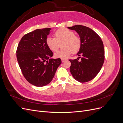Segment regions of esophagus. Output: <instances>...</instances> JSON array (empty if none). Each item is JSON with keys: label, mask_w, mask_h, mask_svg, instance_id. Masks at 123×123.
Here are the masks:
<instances>
[{"label": "esophagus", "mask_w": 123, "mask_h": 123, "mask_svg": "<svg viewBox=\"0 0 123 123\" xmlns=\"http://www.w3.org/2000/svg\"><path fill=\"white\" fill-rule=\"evenodd\" d=\"M66 61V59H62V62H65V61Z\"/></svg>", "instance_id": "esophagus-1"}]
</instances>
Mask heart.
I'll return each mask as SVG.
<instances>
[{
  "label": "heart",
  "mask_w": 123,
  "mask_h": 123,
  "mask_svg": "<svg viewBox=\"0 0 123 123\" xmlns=\"http://www.w3.org/2000/svg\"><path fill=\"white\" fill-rule=\"evenodd\" d=\"M55 38L48 37L46 39V44L52 51H56L62 43V48L54 54L57 58L66 59L72 53H76L81 47V39L75 35L74 32L70 30L62 28L54 33Z\"/></svg>",
  "instance_id": "obj_1"
}]
</instances>
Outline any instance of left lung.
<instances>
[{"instance_id": "1", "label": "left lung", "mask_w": 123, "mask_h": 123, "mask_svg": "<svg viewBox=\"0 0 123 123\" xmlns=\"http://www.w3.org/2000/svg\"><path fill=\"white\" fill-rule=\"evenodd\" d=\"M68 29L75 30L81 39V47L77 53L79 57L69 59L70 72L74 79L80 83L93 80L97 75L103 65L105 50L102 40L91 29L81 25H75Z\"/></svg>"}]
</instances>
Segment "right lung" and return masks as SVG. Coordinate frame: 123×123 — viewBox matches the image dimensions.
Wrapping results in <instances>:
<instances>
[{
    "label": "right lung",
    "mask_w": 123,
    "mask_h": 123,
    "mask_svg": "<svg viewBox=\"0 0 123 123\" xmlns=\"http://www.w3.org/2000/svg\"><path fill=\"white\" fill-rule=\"evenodd\" d=\"M51 29H36L26 34L17 47L16 56L23 75L37 87L49 84L62 63L61 58H51L53 53L46 44Z\"/></svg>",
    "instance_id": "obj_1"
}]
</instances>
